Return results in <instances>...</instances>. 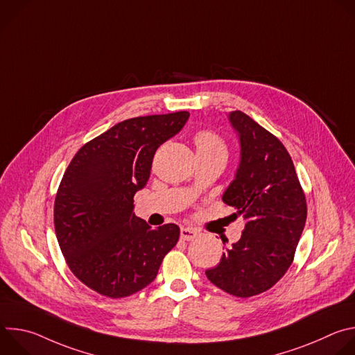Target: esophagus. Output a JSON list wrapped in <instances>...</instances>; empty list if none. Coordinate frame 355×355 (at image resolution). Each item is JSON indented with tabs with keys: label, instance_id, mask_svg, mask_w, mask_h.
Segmentation results:
<instances>
[{
	"label": "esophagus",
	"instance_id": "34e87169",
	"mask_svg": "<svg viewBox=\"0 0 355 355\" xmlns=\"http://www.w3.org/2000/svg\"><path fill=\"white\" fill-rule=\"evenodd\" d=\"M198 234H199V233H198L195 229H191V227H182V229H181V239H182V240H187V241L193 240Z\"/></svg>",
	"mask_w": 355,
	"mask_h": 355
}]
</instances>
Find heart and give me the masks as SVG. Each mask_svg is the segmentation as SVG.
I'll return each mask as SVG.
<instances>
[{
    "instance_id": "1",
    "label": "heart",
    "mask_w": 355,
    "mask_h": 355,
    "mask_svg": "<svg viewBox=\"0 0 355 355\" xmlns=\"http://www.w3.org/2000/svg\"><path fill=\"white\" fill-rule=\"evenodd\" d=\"M193 143L196 147L198 156H207V157H219L226 160L229 155V148L225 139L209 129L198 130L193 135Z\"/></svg>"
}]
</instances>
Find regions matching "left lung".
I'll list each match as a JSON object with an SVG mask.
<instances>
[{
    "mask_svg": "<svg viewBox=\"0 0 355 355\" xmlns=\"http://www.w3.org/2000/svg\"><path fill=\"white\" fill-rule=\"evenodd\" d=\"M229 121L240 137L241 157L222 199L237 209L233 216H241L245 226L240 240L205 274L222 291L250 297L268 291L291 267L308 207L279 139L241 111L230 112Z\"/></svg>",
    "mask_w": 355,
    "mask_h": 355,
    "instance_id": "obj_1",
    "label": "left lung"
}]
</instances>
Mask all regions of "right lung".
Instances as JSON below:
<instances>
[{
    "label": "right lung",
    "instance_id": "right-lung-1",
    "mask_svg": "<svg viewBox=\"0 0 355 355\" xmlns=\"http://www.w3.org/2000/svg\"><path fill=\"white\" fill-rule=\"evenodd\" d=\"M189 118L180 111L126 119L85 143L70 162L55 200V229L71 272L92 291L119 299L157 277L180 227L153 229L133 214V196L156 150Z\"/></svg>",
    "mask_w": 355,
    "mask_h": 355
}]
</instances>
